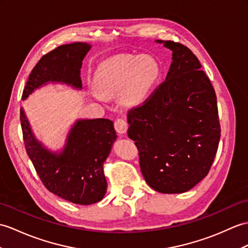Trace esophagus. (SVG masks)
I'll use <instances>...</instances> for the list:
<instances>
[{
	"mask_svg": "<svg viewBox=\"0 0 248 248\" xmlns=\"http://www.w3.org/2000/svg\"><path fill=\"white\" fill-rule=\"evenodd\" d=\"M114 128L119 134H124L126 133V130H128V124H126L124 119L117 118L114 123Z\"/></svg>",
	"mask_w": 248,
	"mask_h": 248,
	"instance_id": "esophagus-1",
	"label": "esophagus"
}]
</instances>
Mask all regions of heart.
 <instances>
[{
	"label": "heart",
	"instance_id": "obj_1",
	"mask_svg": "<svg viewBox=\"0 0 248 248\" xmlns=\"http://www.w3.org/2000/svg\"><path fill=\"white\" fill-rule=\"evenodd\" d=\"M159 77V66L151 56H124L103 66L96 79L95 97L102 100L119 93L125 106H137L146 100Z\"/></svg>",
	"mask_w": 248,
	"mask_h": 248
}]
</instances>
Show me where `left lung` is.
Instances as JSON below:
<instances>
[{"label": "left lung", "instance_id": "left-lung-1", "mask_svg": "<svg viewBox=\"0 0 248 248\" xmlns=\"http://www.w3.org/2000/svg\"><path fill=\"white\" fill-rule=\"evenodd\" d=\"M156 42L172 50L171 65L165 81L128 112V136L148 185L162 193H183L208 174L215 160L221 137L217 96L187 46Z\"/></svg>", "mask_w": 248, "mask_h": 248}]
</instances>
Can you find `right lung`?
Instances as JSON below:
<instances>
[{
	"mask_svg": "<svg viewBox=\"0 0 248 248\" xmlns=\"http://www.w3.org/2000/svg\"><path fill=\"white\" fill-rule=\"evenodd\" d=\"M90 49L88 43L75 42L44 55L28 77L22 99L49 82L81 90L80 68ZM20 120L28 157L47 190L79 205H91L103 199L107 192L103 163L117 138L112 120L78 119L61 152L49 151L37 140L22 108Z\"/></svg>",
	"mask_w": 248,
	"mask_h": 248,
	"instance_id": "1",
	"label": "right lung"
}]
</instances>
